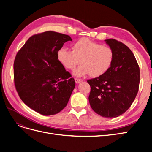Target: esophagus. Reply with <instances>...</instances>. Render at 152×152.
Here are the masks:
<instances>
[{
	"label": "esophagus",
	"instance_id": "esophagus-1",
	"mask_svg": "<svg viewBox=\"0 0 152 152\" xmlns=\"http://www.w3.org/2000/svg\"><path fill=\"white\" fill-rule=\"evenodd\" d=\"M75 81L76 83L78 84V83H81V82H82L83 80H82V79H80V78H75Z\"/></svg>",
	"mask_w": 152,
	"mask_h": 152
}]
</instances>
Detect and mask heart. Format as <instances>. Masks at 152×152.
<instances>
[{
    "label": "heart",
    "instance_id": "b5f03b06",
    "mask_svg": "<svg viewBox=\"0 0 152 152\" xmlns=\"http://www.w3.org/2000/svg\"><path fill=\"white\" fill-rule=\"evenodd\" d=\"M57 58L65 68L72 70L79 63L81 65L73 70V75L82 77L90 74L98 77L109 70L114 58V52L110 47L104 46L87 38L77 41L72 52L62 47L57 52Z\"/></svg>",
    "mask_w": 152,
    "mask_h": 152
}]
</instances>
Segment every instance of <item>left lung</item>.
Instances as JSON below:
<instances>
[{
	"label": "left lung",
	"mask_w": 152,
	"mask_h": 152,
	"mask_svg": "<svg viewBox=\"0 0 152 152\" xmlns=\"http://www.w3.org/2000/svg\"><path fill=\"white\" fill-rule=\"evenodd\" d=\"M105 41L114 52L113 61L105 74L87 81L91 87L88 100L95 113L112 118L125 113L134 101L140 69L128 47L113 39Z\"/></svg>",
	"instance_id": "1"
}]
</instances>
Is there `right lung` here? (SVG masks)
Instances as JSON below:
<instances>
[{
  "label": "right lung",
  "mask_w": 152,
  "mask_h": 152,
  "mask_svg": "<svg viewBox=\"0 0 152 152\" xmlns=\"http://www.w3.org/2000/svg\"><path fill=\"white\" fill-rule=\"evenodd\" d=\"M70 36L47 31L30 37L14 63L16 90L24 104L41 115L58 113L66 107L75 87L57 52Z\"/></svg>",
  "instance_id": "add662e5"
}]
</instances>
